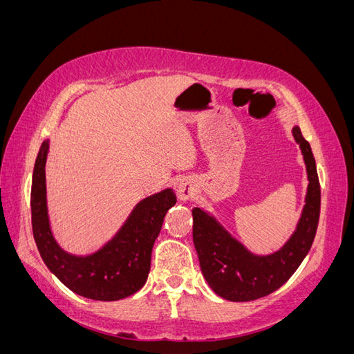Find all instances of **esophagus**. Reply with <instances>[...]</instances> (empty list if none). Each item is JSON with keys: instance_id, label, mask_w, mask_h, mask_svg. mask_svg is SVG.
I'll return each instance as SVG.
<instances>
[{"instance_id": "34e87169", "label": "esophagus", "mask_w": 354, "mask_h": 354, "mask_svg": "<svg viewBox=\"0 0 354 354\" xmlns=\"http://www.w3.org/2000/svg\"><path fill=\"white\" fill-rule=\"evenodd\" d=\"M177 194H178V198L180 199H189L194 196V187H192V183L189 180H181L178 186H177Z\"/></svg>"}]
</instances>
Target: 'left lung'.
I'll return each mask as SVG.
<instances>
[{
  "mask_svg": "<svg viewBox=\"0 0 354 354\" xmlns=\"http://www.w3.org/2000/svg\"><path fill=\"white\" fill-rule=\"evenodd\" d=\"M294 137L307 165L306 207L295 233L281 251L259 257L233 239L209 214L194 208V242L201 270L212 291L229 301H252L279 289L312 248L320 214V185L315 156L298 127Z\"/></svg>",
  "mask_w": 354,
  "mask_h": 354,
  "instance_id": "8db88e82",
  "label": "left lung"
}]
</instances>
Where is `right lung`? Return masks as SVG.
I'll list each match as a JSON object with an SVG mask.
<instances>
[{"label":"right lung","mask_w":354,"mask_h":354,"mask_svg":"<svg viewBox=\"0 0 354 354\" xmlns=\"http://www.w3.org/2000/svg\"><path fill=\"white\" fill-rule=\"evenodd\" d=\"M48 143L39 149L30 189L32 232L48 269L75 294L99 301H116L140 289L151 270L155 239L167 211L177 202L171 189L143 199L133 209L116 236L100 251L75 257L63 251L53 238L46 201V159Z\"/></svg>","instance_id":"1"}]
</instances>
